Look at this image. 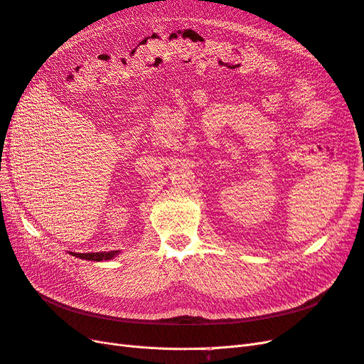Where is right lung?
I'll use <instances>...</instances> for the list:
<instances>
[{
	"label": "right lung",
	"mask_w": 364,
	"mask_h": 364,
	"mask_svg": "<svg viewBox=\"0 0 364 364\" xmlns=\"http://www.w3.org/2000/svg\"><path fill=\"white\" fill-rule=\"evenodd\" d=\"M71 255L80 258V259H87V261H103V259H111L115 255H118V250L95 252V253H71Z\"/></svg>",
	"instance_id": "obj_1"
}]
</instances>
